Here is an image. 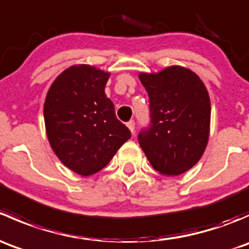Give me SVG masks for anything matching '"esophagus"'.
<instances>
[{"instance_id":"1","label":"esophagus","mask_w":249,"mask_h":249,"mask_svg":"<svg viewBox=\"0 0 249 249\" xmlns=\"http://www.w3.org/2000/svg\"><path fill=\"white\" fill-rule=\"evenodd\" d=\"M126 126L129 127V130L131 131V134H135V122L134 120H130V122L126 124Z\"/></svg>"}]
</instances>
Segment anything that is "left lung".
<instances>
[{
    "mask_svg": "<svg viewBox=\"0 0 249 249\" xmlns=\"http://www.w3.org/2000/svg\"><path fill=\"white\" fill-rule=\"evenodd\" d=\"M149 96L150 126L139 142L152 166L164 176L192 169L207 147L211 101L200 77L192 70L170 66L158 73H140Z\"/></svg>",
    "mask_w": 249,
    "mask_h": 249,
    "instance_id": "obj_1",
    "label": "left lung"
}]
</instances>
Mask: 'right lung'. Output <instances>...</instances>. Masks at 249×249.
<instances>
[{"label":"right lung","instance_id":"right-lung-1","mask_svg":"<svg viewBox=\"0 0 249 249\" xmlns=\"http://www.w3.org/2000/svg\"><path fill=\"white\" fill-rule=\"evenodd\" d=\"M108 78L109 72L73 65L53 82L44 101L50 147L67 169L84 177L104 169L131 137L105 94Z\"/></svg>","mask_w":249,"mask_h":249}]
</instances>
